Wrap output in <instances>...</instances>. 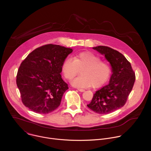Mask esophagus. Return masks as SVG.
<instances>
[{
  "label": "esophagus",
  "instance_id": "obj_1",
  "mask_svg": "<svg viewBox=\"0 0 151 151\" xmlns=\"http://www.w3.org/2000/svg\"><path fill=\"white\" fill-rule=\"evenodd\" d=\"M78 90L79 91H80V92H84V91H85V90H83V89H81V88H78Z\"/></svg>",
  "mask_w": 151,
  "mask_h": 151
}]
</instances>
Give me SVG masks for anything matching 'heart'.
Returning <instances> with one entry per match:
<instances>
[{
  "mask_svg": "<svg viewBox=\"0 0 151 151\" xmlns=\"http://www.w3.org/2000/svg\"><path fill=\"white\" fill-rule=\"evenodd\" d=\"M81 70V75L72 81V84L79 88H88L91 85L94 88L99 87L108 80L112 73L109 63L101 61L99 56L88 51L76 54L73 60L67 58L61 67L64 78L68 80L76 76Z\"/></svg>",
  "mask_w": 151,
  "mask_h": 151,
  "instance_id": "heart-1",
  "label": "heart"
}]
</instances>
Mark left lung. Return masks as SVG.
I'll return each mask as SVG.
<instances>
[{
	"label": "left lung",
	"instance_id": "left-lung-1",
	"mask_svg": "<svg viewBox=\"0 0 151 151\" xmlns=\"http://www.w3.org/2000/svg\"><path fill=\"white\" fill-rule=\"evenodd\" d=\"M93 48L104 55L113 73L109 83L96 91L87 106L99 114H108L125 105L133 87L135 73L130 63L118 51L106 46Z\"/></svg>",
	"mask_w": 151,
	"mask_h": 151
}]
</instances>
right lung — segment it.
<instances>
[{"label": "right lung", "mask_w": 151, "mask_h": 151, "mask_svg": "<svg viewBox=\"0 0 151 151\" xmlns=\"http://www.w3.org/2000/svg\"><path fill=\"white\" fill-rule=\"evenodd\" d=\"M72 49L59 45L40 47L21 63L16 82L21 101L32 111L47 114L60 106L68 85L60 75L63 64Z\"/></svg>", "instance_id": "obj_1"}]
</instances>
